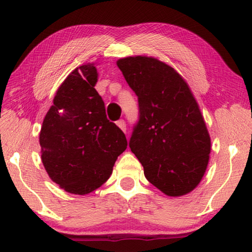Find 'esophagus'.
<instances>
[{
	"mask_svg": "<svg viewBox=\"0 0 252 252\" xmlns=\"http://www.w3.org/2000/svg\"><path fill=\"white\" fill-rule=\"evenodd\" d=\"M117 126H118L119 127H120V129H121L123 132L126 131V126L125 120H119V121L117 122Z\"/></svg>",
	"mask_w": 252,
	"mask_h": 252,
	"instance_id": "1",
	"label": "esophagus"
}]
</instances>
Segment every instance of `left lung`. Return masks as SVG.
<instances>
[{"instance_id":"left-lung-1","label":"left lung","mask_w":252,"mask_h":252,"mask_svg":"<svg viewBox=\"0 0 252 252\" xmlns=\"http://www.w3.org/2000/svg\"><path fill=\"white\" fill-rule=\"evenodd\" d=\"M117 65L138 96L140 119L129 146L144 176L169 197L191 192L207 170L211 140L189 85L152 57L119 59Z\"/></svg>"}]
</instances>
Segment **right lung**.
<instances>
[{"instance_id":"add662e5","label":"right lung","mask_w":252,"mask_h":252,"mask_svg":"<svg viewBox=\"0 0 252 252\" xmlns=\"http://www.w3.org/2000/svg\"><path fill=\"white\" fill-rule=\"evenodd\" d=\"M96 82L94 63L72 71L55 93L40 131L46 172L73 194H88L103 185L127 146L125 133L106 119Z\"/></svg>"}]
</instances>
